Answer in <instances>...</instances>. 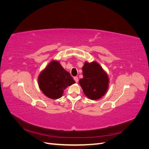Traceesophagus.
I'll return each mask as SVG.
<instances>
[{
  "instance_id": "esophagus-1",
  "label": "esophagus",
  "mask_w": 149,
  "mask_h": 149,
  "mask_svg": "<svg viewBox=\"0 0 149 149\" xmlns=\"http://www.w3.org/2000/svg\"><path fill=\"white\" fill-rule=\"evenodd\" d=\"M74 79L76 83L78 82V77H76H76H74Z\"/></svg>"
}]
</instances>
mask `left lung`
I'll list each match as a JSON object with an SVG mask.
<instances>
[{"instance_id": "left-lung-1", "label": "left lung", "mask_w": 149, "mask_h": 149, "mask_svg": "<svg viewBox=\"0 0 149 149\" xmlns=\"http://www.w3.org/2000/svg\"><path fill=\"white\" fill-rule=\"evenodd\" d=\"M83 78L79 83L83 92L92 100L100 99L108 89L109 78L106 72L97 62H85L82 68Z\"/></svg>"}]
</instances>
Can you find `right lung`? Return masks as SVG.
I'll return each instance as SVG.
<instances>
[{
    "label": "right lung",
    "instance_id": "add662e5",
    "mask_svg": "<svg viewBox=\"0 0 149 149\" xmlns=\"http://www.w3.org/2000/svg\"><path fill=\"white\" fill-rule=\"evenodd\" d=\"M74 83L70 73L55 60L49 63L38 76L40 90L48 97L54 100L61 97L65 89Z\"/></svg>",
    "mask_w": 149,
    "mask_h": 149
}]
</instances>
